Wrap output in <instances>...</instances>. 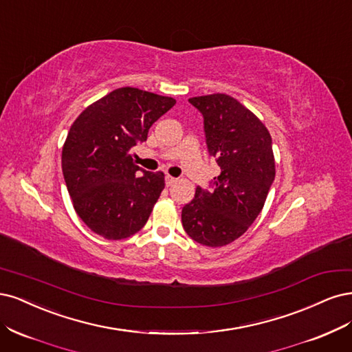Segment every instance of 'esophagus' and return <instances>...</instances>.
Here are the masks:
<instances>
[{
  "mask_svg": "<svg viewBox=\"0 0 352 352\" xmlns=\"http://www.w3.org/2000/svg\"><path fill=\"white\" fill-rule=\"evenodd\" d=\"M177 181V178H174V177H171V175H166L165 177V183H166V186H173L174 183Z\"/></svg>",
  "mask_w": 352,
  "mask_h": 352,
  "instance_id": "esophagus-1",
  "label": "esophagus"
}]
</instances>
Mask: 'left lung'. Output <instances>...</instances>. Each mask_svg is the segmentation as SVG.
<instances>
[{
  "label": "left lung",
  "instance_id": "8db88e82",
  "mask_svg": "<svg viewBox=\"0 0 352 352\" xmlns=\"http://www.w3.org/2000/svg\"><path fill=\"white\" fill-rule=\"evenodd\" d=\"M188 102L203 117L208 152L221 174L209 188H196L181 221L195 241L222 247L241 236L263 209L275 179L272 138L252 111L228 95L197 96Z\"/></svg>",
  "mask_w": 352,
  "mask_h": 352
}]
</instances>
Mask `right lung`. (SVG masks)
<instances>
[{"mask_svg":"<svg viewBox=\"0 0 352 352\" xmlns=\"http://www.w3.org/2000/svg\"><path fill=\"white\" fill-rule=\"evenodd\" d=\"M174 105L173 98L121 87L87 107L67 134L61 164L74 210L107 240L127 238L149 219L164 173L135 165L131 149Z\"/></svg>","mask_w":352,"mask_h":352,"instance_id":"1","label":"right lung"}]
</instances>
